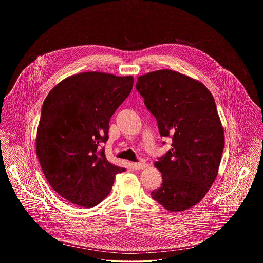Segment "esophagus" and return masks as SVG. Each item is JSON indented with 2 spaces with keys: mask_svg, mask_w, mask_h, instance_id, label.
<instances>
[{
  "mask_svg": "<svg viewBox=\"0 0 263 263\" xmlns=\"http://www.w3.org/2000/svg\"><path fill=\"white\" fill-rule=\"evenodd\" d=\"M132 167L134 170H142L146 167V163H132Z\"/></svg>",
  "mask_w": 263,
  "mask_h": 263,
  "instance_id": "obj_1",
  "label": "esophagus"
}]
</instances>
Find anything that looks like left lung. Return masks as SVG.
<instances>
[{
    "label": "left lung",
    "instance_id": "1",
    "mask_svg": "<svg viewBox=\"0 0 263 263\" xmlns=\"http://www.w3.org/2000/svg\"><path fill=\"white\" fill-rule=\"evenodd\" d=\"M136 88L172 149L155 163L163 175L152 198L170 212L198 204L215 181L225 146L224 129L210 90L172 70L138 77Z\"/></svg>",
    "mask_w": 263,
    "mask_h": 263
}]
</instances>
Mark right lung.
<instances>
[{
    "instance_id": "obj_1",
    "label": "right lung",
    "mask_w": 263,
    "mask_h": 263,
    "mask_svg": "<svg viewBox=\"0 0 263 263\" xmlns=\"http://www.w3.org/2000/svg\"><path fill=\"white\" fill-rule=\"evenodd\" d=\"M133 77L85 72L64 79L43 102L36 136L42 172L64 199L93 207L125 172L106 160L100 143L108 140L109 120L133 88Z\"/></svg>"
}]
</instances>
